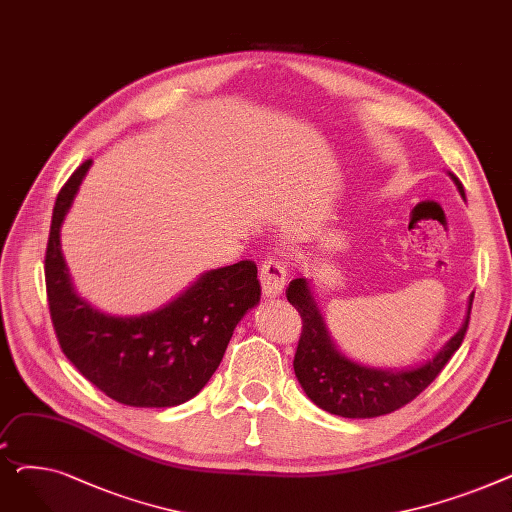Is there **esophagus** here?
Here are the masks:
<instances>
[{
    "label": "esophagus",
    "instance_id": "obj_1",
    "mask_svg": "<svg viewBox=\"0 0 512 512\" xmlns=\"http://www.w3.org/2000/svg\"><path fill=\"white\" fill-rule=\"evenodd\" d=\"M259 280H261V288L265 297H280L284 286H286V270H284V263L278 259H267L261 265V272H259Z\"/></svg>",
    "mask_w": 512,
    "mask_h": 512
}]
</instances>
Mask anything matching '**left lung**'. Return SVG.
Wrapping results in <instances>:
<instances>
[{
  "mask_svg": "<svg viewBox=\"0 0 512 512\" xmlns=\"http://www.w3.org/2000/svg\"><path fill=\"white\" fill-rule=\"evenodd\" d=\"M452 182L465 199L463 184L448 172ZM288 303L301 313L303 334L299 340L297 355H294V375L305 390V394L324 409L338 417L369 419L388 415L407 402L417 398L438 373L444 369L448 359L459 351L465 338L469 315L473 305V292L469 294L465 319L440 351L419 365L409 367H371L346 357L336 346L324 315H321L311 280L297 278L286 288Z\"/></svg>",
  "mask_w": 512,
  "mask_h": 512,
  "instance_id": "obj_1",
  "label": "left lung"
}]
</instances>
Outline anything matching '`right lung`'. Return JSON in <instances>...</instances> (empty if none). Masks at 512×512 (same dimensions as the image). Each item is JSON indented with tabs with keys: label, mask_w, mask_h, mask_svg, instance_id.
I'll use <instances>...</instances> for the list:
<instances>
[{
	"label": "right lung",
	"mask_w": 512,
	"mask_h": 512,
	"mask_svg": "<svg viewBox=\"0 0 512 512\" xmlns=\"http://www.w3.org/2000/svg\"><path fill=\"white\" fill-rule=\"evenodd\" d=\"M93 161L56 199L45 253L47 301L70 363L103 394L128 407L164 409L197 396L226 353L238 321L259 305L253 261L201 274L168 305L143 315H112L76 290L62 253V224Z\"/></svg>",
	"instance_id": "1"
}]
</instances>
